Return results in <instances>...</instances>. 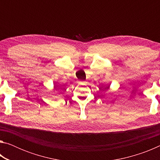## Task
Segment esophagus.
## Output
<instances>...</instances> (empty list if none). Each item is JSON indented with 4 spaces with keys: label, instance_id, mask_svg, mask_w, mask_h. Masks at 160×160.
Segmentation results:
<instances>
[{
    "label": "esophagus",
    "instance_id": "34e87169",
    "mask_svg": "<svg viewBox=\"0 0 160 160\" xmlns=\"http://www.w3.org/2000/svg\"><path fill=\"white\" fill-rule=\"evenodd\" d=\"M84 82H83V81H79V82H78V83H79V84H82Z\"/></svg>",
    "mask_w": 160,
    "mask_h": 160
}]
</instances>
